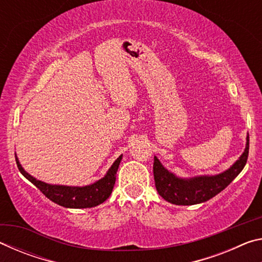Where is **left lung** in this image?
Listing matches in <instances>:
<instances>
[{
    "label": "left lung",
    "instance_id": "1",
    "mask_svg": "<svg viewBox=\"0 0 262 262\" xmlns=\"http://www.w3.org/2000/svg\"><path fill=\"white\" fill-rule=\"evenodd\" d=\"M246 148L238 161L227 171L216 176H201L183 179L168 172L157 157L154 159V178L158 194L167 202L178 206H192L208 201L221 193L241 173L245 166L250 148V137H246Z\"/></svg>",
    "mask_w": 262,
    "mask_h": 262
}]
</instances>
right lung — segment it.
<instances>
[{"instance_id": "right-lung-1", "label": "right lung", "mask_w": 262, "mask_h": 262, "mask_svg": "<svg viewBox=\"0 0 262 262\" xmlns=\"http://www.w3.org/2000/svg\"><path fill=\"white\" fill-rule=\"evenodd\" d=\"M122 159V155L117 158V161L113 163V165L110 167L107 173L96 183L83 186V187H75V186H62V185H51L46 184L43 181L37 180L31 174H29L23 167H21L18 158L16 157V163L18 166V170L26 179L30 180L35 187L40 189V192L50 199L56 205L66 207V208H91L96 207L107 200L111 193H112L115 177H117L118 167L120 165Z\"/></svg>"}]
</instances>
